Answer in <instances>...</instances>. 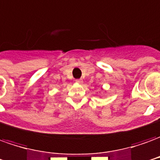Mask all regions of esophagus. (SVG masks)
I'll use <instances>...</instances> for the list:
<instances>
[{
    "mask_svg": "<svg viewBox=\"0 0 160 160\" xmlns=\"http://www.w3.org/2000/svg\"><path fill=\"white\" fill-rule=\"evenodd\" d=\"M76 82H78V83H82V79H77V80H76Z\"/></svg>",
    "mask_w": 160,
    "mask_h": 160,
    "instance_id": "esophagus-1",
    "label": "esophagus"
}]
</instances>
